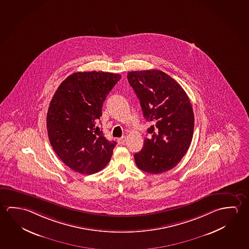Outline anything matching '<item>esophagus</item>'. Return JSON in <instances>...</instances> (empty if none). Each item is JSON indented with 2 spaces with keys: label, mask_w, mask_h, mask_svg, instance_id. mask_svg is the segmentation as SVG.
Returning <instances> with one entry per match:
<instances>
[{
  "label": "esophagus",
  "mask_w": 249,
  "mask_h": 249,
  "mask_svg": "<svg viewBox=\"0 0 249 249\" xmlns=\"http://www.w3.org/2000/svg\"><path fill=\"white\" fill-rule=\"evenodd\" d=\"M125 142H126V136H123V137L118 139L119 144H124Z\"/></svg>",
  "instance_id": "obj_1"
}]
</instances>
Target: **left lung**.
Returning <instances> with one entry per match:
<instances>
[{
	"instance_id": "1",
	"label": "left lung",
	"mask_w": 249,
	"mask_h": 249,
	"mask_svg": "<svg viewBox=\"0 0 249 249\" xmlns=\"http://www.w3.org/2000/svg\"><path fill=\"white\" fill-rule=\"evenodd\" d=\"M127 80L140 100L143 115L154 125L150 138L135 153L137 167L149 174H161L176 167L189 148L195 116L188 94L178 82L158 70L132 71Z\"/></svg>"
}]
</instances>
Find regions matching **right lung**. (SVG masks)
<instances>
[{
	"mask_svg": "<svg viewBox=\"0 0 249 249\" xmlns=\"http://www.w3.org/2000/svg\"><path fill=\"white\" fill-rule=\"evenodd\" d=\"M119 73L77 72L66 78L53 94L47 114L49 142L58 157L83 175L101 171L116 142L107 140L99 125L102 104Z\"/></svg>",
	"mask_w": 249,
	"mask_h": 249,
	"instance_id": "right-lung-1",
	"label": "right lung"
}]
</instances>
